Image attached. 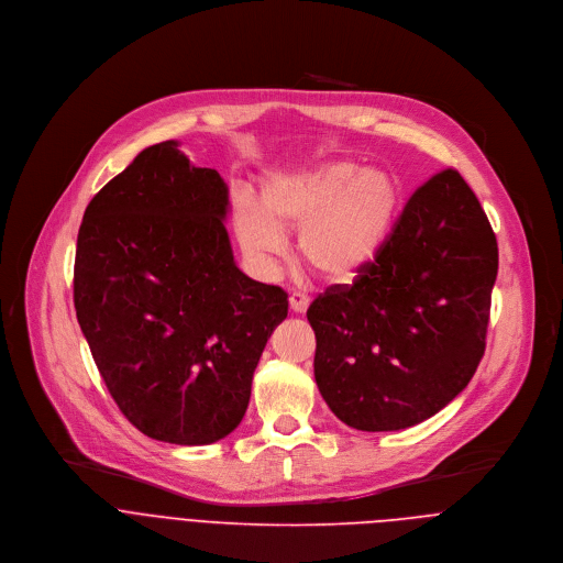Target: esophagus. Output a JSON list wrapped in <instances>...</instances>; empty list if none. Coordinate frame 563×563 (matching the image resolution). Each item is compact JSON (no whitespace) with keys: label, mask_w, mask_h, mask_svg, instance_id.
I'll return each instance as SVG.
<instances>
[{"label":"esophagus","mask_w":563,"mask_h":563,"mask_svg":"<svg viewBox=\"0 0 563 563\" xmlns=\"http://www.w3.org/2000/svg\"><path fill=\"white\" fill-rule=\"evenodd\" d=\"M289 307H291V311H296V313H305L307 307H309V296L302 294V291H291V296H289Z\"/></svg>","instance_id":"34e87169"}]
</instances>
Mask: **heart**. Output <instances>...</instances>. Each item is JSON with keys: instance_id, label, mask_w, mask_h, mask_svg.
<instances>
[{"instance_id": "1", "label": "heart", "mask_w": 563, "mask_h": 563, "mask_svg": "<svg viewBox=\"0 0 563 563\" xmlns=\"http://www.w3.org/2000/svg\"><path fill=\"white\" fill-rule=\"evenodd\" d=\"M398 209V187L380 169L323 163L276 174L261 189V205L240 196L233 229L240 247L258 263L287 256V231L298 233L302 261L330 283L356 278L383 250Z\"/></svg>"}]
</instances>
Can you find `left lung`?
<instances>
[{
  "label": "left lung",
  "mask_w": 563,
  "mask_h": 563,
  "mask_svg": "<svg viewBox=\"0 0 563 563\" xmlns=\"http://www.w3.org/2000/svg\"><path fill=\"white\" fill-rule=\"evenodd\" d=\"M497 238L474 191L445 169L421 185L378 256L307 309L313 376L350 428H412L465 389L486 352Z\"/></svg>",
  "instance_id": "obj_1"
}]
</instances>
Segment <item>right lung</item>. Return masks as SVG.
<instances>
[{
    "instance_id": "right-lung-1",
    "label": "right lung",
    "mask_w": 563,
    "mask_h": 563,
    "mask_svg": "<svg viewBox=\"0 0 563 563\" xmlns=\"http://www.w3.org/2000/svg\"><path fill=\"white\" fill-rule=\"evenodd\" d=\"M229 189L176 140L146 146L89 202L73 302L122 415L146 437L216 443L243 421L287 294L235 267Z\"/></svg>"
}]
</instances>
